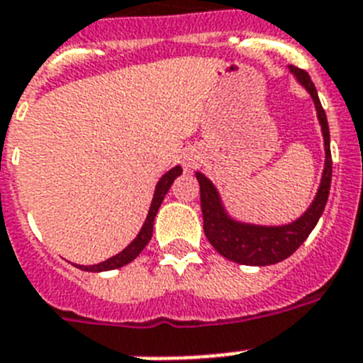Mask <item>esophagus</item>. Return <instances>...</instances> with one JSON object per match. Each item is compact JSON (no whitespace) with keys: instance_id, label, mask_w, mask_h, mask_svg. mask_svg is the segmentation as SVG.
Returning a JSON list of instances; mask_svg holds the SVG:
<instances>
[{"instance_id":"34e87169","label":"esophagus","mask_w":363,"mask_h":363,"mask_svg":"<svg viewBox=\"0 0 363 363\" xmlns=\"http://www.w3.org/2000/svg\"><path fill=\"white\" fill-rule=\"evenodd\" d=\"M182 164H184V167H186V169H190V167L196 166V157H194L191 153H186L184 155V158H182Z\"/></svg>"}]
</instances>
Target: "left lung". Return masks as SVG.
<instances>
[{
    "label": "left lung",
    "mask_w": 363,
    "mask_h": 363,
    "mask_svg": "<svg viewBox=\"0 0 363 363\" xmlns=\"http://www.w3.org/2000/svg\"><path fill=\"white\" fill-rule=\"evenodd\" d=\"M288 72L312 97L318 121L321 125L323 145H325V166H323L321 182L306 212L288 225H257L240 221L227 212L214 182L210 181L205 173L196 172L201 190L203 228H205L206 238L221 257L236 264H243V266H271L294 255L301 247V243L308 238L313 227L318 225L327 205L328 191H330L332 157L327 114L323 111L318 90L313 86L308 73L295 66H288Z\"/></svg>",
    "instance_id": "left-lung-1"
}]
</instances>
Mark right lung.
<instances>
[{
	"mask_svg": "<svg viewBox=\"0 0 363 363\" xmlns=\"http://www.w3.org/2000/svg\"><path fill=\"white\" fill-rule=\"evenodd\" d=\"M182 173V167L181 166H173L169 172L164 173L160 177V181L157 182V186H155V194H153V201H151V206H149V212H147V218H145L144 225L140 228V233L136 234V238L123 249L120 251L118 255L114 257L106 258L105 262H99V264H94V266H79V264H73L75 267L83 271H90V273H101V271H111V269H118V267H123L127 266L129 262L135 260L138 257L140 252L144 251V247L149 243L151 236H153V223H155V216H157L158 208L162 205L164 196L167 194L169 186L173 184L177 177Z\"/></svg>",
	"mask_w": 363,
	"mask_h": 363,
	"instance_id": "obj_1",
	"label": "right lung"
}]
</instances>
